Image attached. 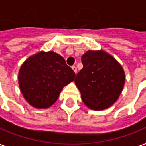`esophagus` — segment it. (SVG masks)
<instances>
[{
    "label": "esophagus",
    "instance_id": "esophagus-1",
    "mask_svg": "<svg viewBox=\"0 0 146 146\" xmlns=\"http://www.w3.org/2000/svg\"><path fill=\"white\" fill-rule=\"evenodd\" d=\"M72 69H73V70L74 71V73H76V71H77V70H76V66H72Z\"/></svg>",
    "mask_w": 146,
    "mask_h": 146
}]
</instances>
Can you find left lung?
<instances>
[{
	"instance_id": "1",
	"label": "left lung",
	"mask_w": 146,
	"mask_h": 146,
	"mask_svg": "<svg viewBox=\"0 0 146 146\" xmlns=\"http://www.w3.org/2000/svg\"><path fill=\"white\" fill-rule=\"evenodd\" d=\"M83 69L76 74L75 84L88 108L102 111L118 100L125 84L123 67L103 50H88L81 57Z\"/></svg>"
}]
</instances>
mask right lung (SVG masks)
Here are the masks:
<instances>
[{
    "label": "right lung",
    "mask_w": 146,
    "mask_h": 146,
    "mask_svg": "<svg viewBox=\"0 0 146 146\" xmlns=\"http://www.w3.org/2000/svg\"><path fill=\"white\" fill-rule=\"evenodd\" d=\"M75 76L62 56L53 51H42L24 62L18 80L23 97L31 106L47 108L55 103L63 87L73 81Z\"/></svg>",
    "instance_id": "add662e5"
}]
</instances>
